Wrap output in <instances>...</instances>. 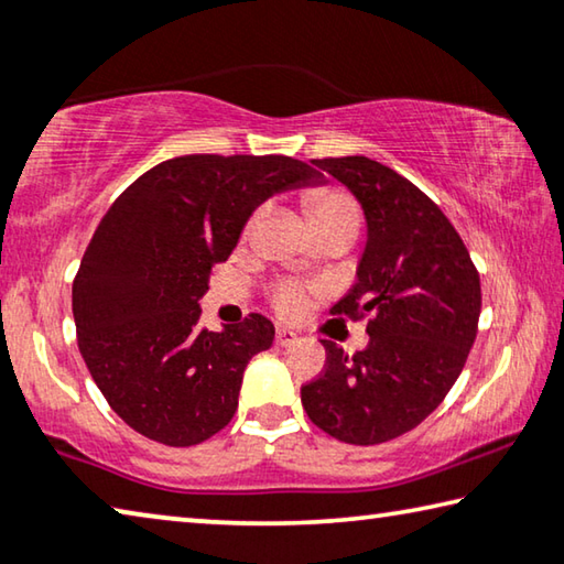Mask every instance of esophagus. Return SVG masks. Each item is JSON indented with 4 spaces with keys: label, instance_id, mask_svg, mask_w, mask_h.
<instances>
[{
    "label": "esophagus",
    "instance_id": "34e87169",
    "mask_svg": "<svg viewBox=\"0 0 564 564\" xmlns=\"http://www.w3.org/2000/svg\"><path fill=\"white\" fill-rule=\"evenodd\" d=\"M295 340H299V333H295V330H291V328H279V330H275V343H279L281 348L293 346Z\"/></svg>",
    "mask_w": 564,
    "mask_h": 564
}]
</instances>
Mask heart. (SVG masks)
Here are the masks:
<instances>
[{
  "label": "heart",
  "mask_w": 564,
  "mask_h": 564,
  "mask_svg": "<svg viewBox=\"0 0 564 564\" xmlns=\"http://www.w3.org/2000/svg\"><path fill=\"white\" fill-rule=\"evenodd\" d=\"M305 208H308L313 228L348 226L352 231H358V224H360L358 206L346 191H338V188L311 191V194L305 196ZM303 299H305V291L301 285L291 283V285H283L279 295H275V305H279L283 313H295L303 305Z\"/></svg>",
  "instance_id": "obj_1"
}]
</instances>
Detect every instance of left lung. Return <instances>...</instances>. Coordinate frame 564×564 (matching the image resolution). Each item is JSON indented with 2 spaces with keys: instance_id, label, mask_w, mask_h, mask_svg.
Returning a JSON list of instances; mask_svg holds the SVG:
<instances>
[{
  "instance_id": "8db88e82",
  "label": "left lung",
  "mask_w": 564,
  "mask_h": 564,
  "mask_svg": "<svg viewBox=\"0 0 564 564\" xmlns=\"http://www.w3.org/2000/svg\"><path fill=\"white\" fill-rule=\"evenodd\" d=\"M311 164L340 181L366 216L358 281L330 313H370V340L352 358L323 340L326 370L301 388V403L343 443H388L423 423L460 376L477 336L480 275L441 208L393 169L368 156Z\"/></svg>"
}]
</instances>
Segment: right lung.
Here are the masks:
<instances>
[{
  "label": "right lung",
  "instance_id": "1",
  "mask_svg": "<svg viewBox=\"0 0 564 564\" xmlns=\"http://www.w3.org/2000/svg\"><path fill=\"white\" fill-rule=\"evenodd\" d=\"M291 156L188 154L147 171L111 204L72 285L82 358L113 413L149 441L188 447L231 423L243 370L273 346L261 313L208 330L198 299L256 208L321 186Z\"/></svg>",
  "mask_w": 564,
  "mask_h": 564
}]
</instances>
